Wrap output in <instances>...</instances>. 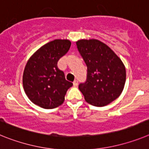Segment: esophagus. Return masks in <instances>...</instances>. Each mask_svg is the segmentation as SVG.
Masks as SVG:
<instances>
[{
	"mask_svg": "<svg viewBox=\"0 0 149 149\" xmlns=\"http://www.w3.org/2000/svg\"><path fill=\"white\" fill-rule=\"evenodd\" d=\"M78 83H79L78 80L76 79L73 81V85H74V86H77V85H78Z\"/></svg>",
	"mask_w": 149,
	"mask_h": 149,
	"instance_id": "esophagus-1",
	"label": "esophagus"
}]
</instances>
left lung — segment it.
Returning <instances> with one entry per match:
<instances>
[{
	"mask_svg": "<svg viewBox=\"0 0 149 149\" xmlns=\"http://www.w3.org/2000/svg\"><path fill=\"white\" fill-rule=\"evenodd\" d=\"M76 46L87 66L86 80L79 85L80 91L94 107L108 105L125 87V65L110 48L97 40H81Z\"/></svg>",
	"mask_w": 149,
	"mask_h": 149,
	"instance_id": "obj_1",
	"label": "left lung"
}]
</instances>
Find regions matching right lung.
<instances>
[{
  "label": "right lung",
  "instance_id": "obj_1",
  "mask_svg": "<svg viewBox=\"0 0 149 149\" xmlns=\"http://www.w3.org/2000/svg\"><path fill=\"white\" fill-rule=\"evenodd\" d=\"M70 45L67 40H55L40 48L28 60L23 73V86L36 105L54 109L64 103L67 91L73 83L66 80L57 63Z\"/></svg>",
  "mask_w": 149,
  "mask_h": 149
}]
</instances>
